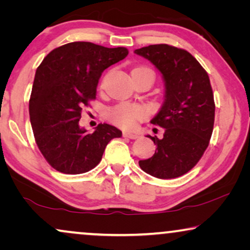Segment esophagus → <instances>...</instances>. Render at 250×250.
I'll list each match as a JSON object with an SVG mask.
<instances>
[{"instance_id": "34e87169", "label": "esophagus", "mask_w": 250, "mask_h": 250, "mask_svg": "<svg viewBox=\"0 0 250 250\" xmlns=\"http://www.w3.org/2000/svg\"><path fill=\"white\" fill-rule=\"evenodd\" d=\"M123 136H124V138L131 139V140H135L139 138L138 134H134V133H129V132H124L123 133Z\"/></svg>"}]
</instances>
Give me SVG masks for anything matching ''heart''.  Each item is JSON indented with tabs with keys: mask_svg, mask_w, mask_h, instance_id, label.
Wrapping results in <instances>:
<instances>
[{
	"mask_svg": "<svg viewBox=\"0 0 250 250\" xmlns=\"http://www.w3.org/2000/svg\"><path fill=\"white\" fill-rule=\"evenodd\" d=\"M134 71H146L153 77V71L148 67H138L132 73H134ZM107 117L114 124L121 126V127L131 128L136 123L143 121L146 117V111L141 105L119 104L108 109Z\"/></svg>",
	"mask_w": 250,
	"mask_h": 250,
	"instance_id": "heart-1",
	"label": "heart"
}]
</instances>
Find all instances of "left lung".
<instances>
[{
	"label": "left lung",
	"instance_id": "8db88e82",
	"mask_svg": "<svg viewBox=\"0 0 250 250\" xmlns=\"http://www.w3.org/2000/svg\"><path fill=\"white\" fill-rule=\"evenodd\" d=\"M134 52L158 68L166 86L163 107L151 121L165 133L163 139L148 136L156 152L139 165L158 179H175L192 169L209 145L215 119L209 77L196 58L180 47L155 44Z\"/></svg>",
	"mask_w": 250,
	"mask_h": 250
}]
</instances>
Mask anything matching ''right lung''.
Listing matches in <instances>:
<instances>
[{
  "label": "right lung",
  "mask_w": 250,
  "mask_h": 250,
  "mask_svg": "<svg viewBox=\"0 0 250 250\" xmlns=\"http://www.w3.org/2000/svg\"><path fill=\"white\" fill-rule=\"evenodd\" d=\"M128 54L125 47L73 42L51 51L36 69L29 116L36 145L54 169L82 174L101 162L105 146L122 132L99 124L93 133L80 127L82 108L97 97L104 69Z\"/></svg>",
  "instance_id": "1"
}]
</instances>
